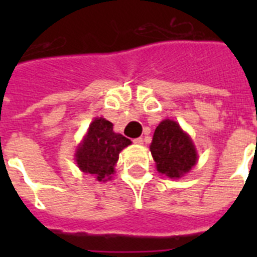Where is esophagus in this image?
Segmentation results:
<instances>
[{
    "instance_id": "34e87169",
    "label": "esophagus",
    "mask_w": 257,
    "mask_h": 257,
    "mask_svg": "<svg viewBox=\"0 0 257 257\" xmlns=\"http://www.w3.org/2000/svg\"><path fill=\"white\" fill-rule=\"evenodd\" d=\"M133 143H134V144H136V145H142L143 144V139H142V138H136V139L133 140Z\"/></svg>"
}]
</instances>
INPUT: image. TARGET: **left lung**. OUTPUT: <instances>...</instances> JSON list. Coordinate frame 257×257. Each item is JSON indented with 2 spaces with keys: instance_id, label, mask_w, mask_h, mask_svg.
<instances>
[{
  "instance_id": "1",
  "label": "left lung",
  "mask_w": 257,
  "mask_h": 257,
  "mask_svg": "<svg viewBox=\"0 0 257 257\" xmlns=\"http://www.w3.org/2000/svg\"><path fill=\"white\" fill-rule=\"evenodd\" d=\"M151 152L157 170L171 179H178L190 171L197 162L196 148L178 122L165 119L157 126Z\"/></svg>"
}]
</instances>
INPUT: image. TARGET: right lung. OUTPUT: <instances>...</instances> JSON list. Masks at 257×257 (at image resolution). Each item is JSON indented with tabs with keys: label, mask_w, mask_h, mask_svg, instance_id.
Wrapping results in <instances>:
<instances>
[{
	"label": "right lung",
	"mask_w": 257,
	"mask_h": 257,
	"mask_svg": "<svg viewBox=\"0 0 257 257\" xmlns=\"http://www.w3.org/2000/svg\"><path fill=\"white\" fill-rule=\"evenodd\" d=\"M131 142L113 131V123L104 118H95L87 135L76 153L77 165L83 172L94 175L99 181L112 178L119 152Z\"/></svg>",
	"instance_id": "add662e5"
}]
</instances>
